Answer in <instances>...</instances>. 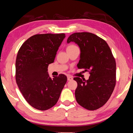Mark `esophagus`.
<instances>
[{"label":"esophagus","mask_w":133,"mask_h":133,"mask_svg":"<svg viewBox=\"0 0 133 133\" xmlns=\"http://www.w3.org/2000/svg\"><path fill=\"white\" fill-rule=\"evenodd\" d=\"M73 79V77H70V76H68V77H67V80H68V81H71Z\"/></svg>","instance_id":"esophagus-1"}]
</instances>
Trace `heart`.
Instances as JSON below:
<instances>
[{
    "label": "heart",
    "mask_w": 133,
    "mask_h": 133,
    "mask_svg": "<svg viewBox=\"0 0 133 133\" xmlns=\"http://www.w3.org/2000/svg\"><path fill=\"white\" fill-rule=\"evenodd\" d=\"M76 46H74V45H70V46H68V48H73V47H75Z\"/></svg>",
    "instance_id": "1"
}]
</instances>
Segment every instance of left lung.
<instances>
[{
  "label": "left lung",
  "mask_w": 133,
  "mask_h": 133,
  "mask_svg": "<svg viewBox=\"0 0 133 133\" xmlns=\"http://www.w3.org/2000/svg\"><path fill=\"white\" fill-rule=\"evenodd\" d=\"M73 42L80 49L78 69L89 70L88 80L75 77L77 83L75 90L77 102L89 110L104 105L111 96L116 85V64L106 42L89 32L75 33L67 40Z\"/></svg>",
  "instance_id": "left-lung-1"
}]
</instances>
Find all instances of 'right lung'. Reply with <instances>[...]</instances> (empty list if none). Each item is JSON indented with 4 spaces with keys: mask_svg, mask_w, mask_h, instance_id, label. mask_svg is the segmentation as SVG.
<instances>
[{
    "mask_svg": "<svg viewBox=\"0 0 133 133\" xmlns=\"http://www.w3.org/2000/svg\"><path fill=\"white\" fill-rule=\"evenodd\" d=\"M65 37L64 33L36 35L24 42L17 53V86L29 104L37 110L54 106L67 82L64 75L51 77L48 71Z\"/></svg>",
    "mask_w": 133,
    "mask_h": 133,
    "instance_id": "right-lung-1",
    "label": "right lung"
}]
</instances>
